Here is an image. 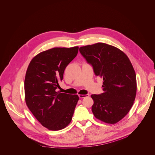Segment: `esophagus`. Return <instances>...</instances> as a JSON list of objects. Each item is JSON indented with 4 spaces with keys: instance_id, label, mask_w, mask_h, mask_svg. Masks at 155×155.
<instances>
[{
    "instance_id": "obj_1",
    "label": "esophagus",
    "mask_w": 155,
    "mask_h": 155,
    "mask_svg": "<svg viewBox=\"0 0 155 155\" xmlns=\"http://www.w3.org/2000/svg\"><path fill=\"white\" fill-rule=\"evenodd\" d=\"M90 96L89 94H79L78 95L80 98H84V97H87V96Z\"/></svg>"
}]
</instances>
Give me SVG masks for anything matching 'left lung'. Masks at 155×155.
<instances>
[{"instance_id":"8db88e82","label":"left lung","mask_w":155,"mask_h":155,"mask_svg":"<svg viewBox=\"0 0 155 155\" xmlns=\"http://www.w3.org/2000/svg\"><path fill=\"white\" fill-rule=\"evenodd\" d=\"M79 51L104 80V93L91 95L94 117L106 123L118 122L129 112L136 95V75L130 61L122 51L104 43L82 47Z\"/></svg>"}]
</instances>
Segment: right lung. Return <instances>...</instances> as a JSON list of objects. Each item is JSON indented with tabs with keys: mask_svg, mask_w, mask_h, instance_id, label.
<instances>
[{
	"mask_svg": "<svg viewBox=\"0 0 155 155\" xmlns=\"http://www.w3.org/2000/svg\"><path fill=\"white\" fill-rule=\"evenodd\" d=\"M78 47L54 48L31 61L25 80V100L36 119L47 129H64L71 121L78 95L56 91L67 65L76 57Z\"/></svg>",
	"mask_w": 155,
	"mask_h": 155,
	"instance_id": "right-lung-1",
	"label": "right lung"
}]
</instances>
